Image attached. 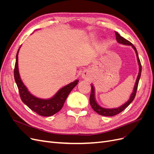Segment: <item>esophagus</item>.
Segmentation results:
<instances>
[{"mask_svg": "<svg viewBox=\"0 0 154 154\" xmlns=\"http://www.w3.org/2000/svg\"><path fill=\"white\" fill-rule=\"evenodd\" d=\"M90 76V73L89 71H87V70H84L82 73V77L84 79L88 78Z\"/></svg>", "mask_w": 154, "mask_h": 154, "instance_id": "obj_1", "label": "esophagus"}]
</instances>
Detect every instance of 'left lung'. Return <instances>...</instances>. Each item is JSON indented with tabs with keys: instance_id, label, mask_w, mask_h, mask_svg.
<instances>
[{
	"instance_id": "1",
	"label": "left lung",
	"mask_w": 154,
	"mask_h": 154,
	"mask_svg": "<svg viewBox=\"0 0 154 154\" xmlns=\"http://www.w3.org/2000/svg\"><path fill=\"white\" fill-rule=\"evenodd\" d=\"M115 33H116V40H117V42L119 44L125 45L132 46V48L135 51V53H136L137 60L138 66H139V72H138V75L136 78V83H135V85H134V87L133 88V91L131 93V94H130L129 99L128 100V101L127 102H125V103H123V105H122L118 107H116V108H105V107H103L101 105H100L96 100L95 88L94 87V85L93 84L91 85L92 88H91V96H90V104L92 106V108L93 109V110H94L95 112H96L97 114H99L101 116H113L118 114L120 113L121 112L124 110L130 103H132V101L134 100L135 96H136L139 81V79H140L141 74V65L140 60H139L138 53H137V51L136 48L134 47V45L132 43H130L129 41L124 38L123 37H122L119 33H118L117 32H115Z\"/></svg>"
}]
</instances>
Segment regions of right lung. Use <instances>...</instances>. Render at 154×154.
<instances>
[{
	"instance_id": "1",
	"label": "right lung",
	"mask_w": 154,
	"mask_h": 154,
	"mask_svg": "<svg viewBox=\"0 0 154 154\" xmlns=\"http://www.w3.org/2000/svg\"><path fill=\"white\" fill-rule=\"evenodd\" d=\"M20 48L18 49L16 55L14 77H15V80L18 91H19L22 101L30 109L42 116H51L55 114L62 109L69 93L78 84L79 80H74L60 88L57 93L50 98H40L33 95L25 85L20 76L18 63V55Z\"/></svg>"
}]
</instances>
